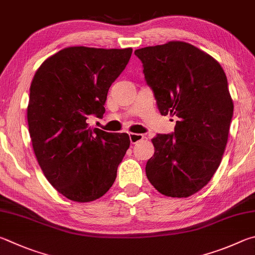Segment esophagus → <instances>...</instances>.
<instances>
[{
    "mask_svg": "<svg viewBox=\"0 0 255 255\" xmlns=\"http://www.w3.org/2000/svg\"><path fill=\"white\" fill-rule=\"evenodd\" d=\"M144 136L143 134H139V133H131L130 134V141L132 144H136L137 142H140L141 140H143Z\"/></svg>",
    "mask_w": 255,
    "mask_h": 255,
    "instance_id": "1",
    "label": "esophagus"
}]
</instances>
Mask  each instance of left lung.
Here are the masks:
<instances>
[{"label": "left lung", "mask_w": 255, "mask_h": 255, "mask_svg": "<svg viewBox=\"0 0 255 255\" xmlns=\"http://www.w3.org/2000/svg\"><path fill=\"white\" fill-rule=\"evenodd\" d=\"M134 53L160 113L179 118L172 134L151 140L146 177L164 196L189 197L212 179L226 148L234 109L226 75L216 59L184 41Z\"/></svg>", "instance_id": "1"}]
</instances>
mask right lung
I'll return each instance as SVG.
<instances>
[{
	"label": "right lung",
	"instance_id": "add662e5",
	"mask_svg": "<svg viewBox=\"0 0 255 255\" xmlns=\"http://www.w3.org/2000/svg\"><path fill=\"white\" fill-rule=\"evenodd\" d=\"M131 55L132 48L68 47L33 76L28 124L34 154L48 181L73 202L105 195L130 146L127 133L91 128L87 120L105 113L109 89Z\"/></svg>",
	"mask_w": 255,
	"mask_h": 255
}]
</instances>
